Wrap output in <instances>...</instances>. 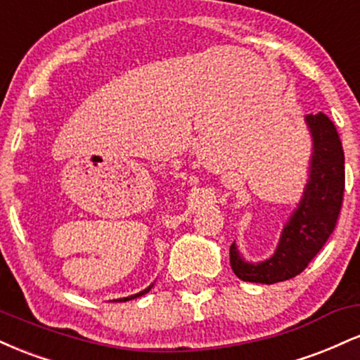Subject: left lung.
<instances>
[{"label": "left lung", "instance_id": "left-lung-1", "mask_svg": "<svg viewBox=\"0 0 360 360\" xmlns=\"http://www.w3.org/2000/svg\"><path fill=\"white\" fill-rule=\"evenodd\" d=\"M313 137L309 181L291 220L271 259L260 264L245 262L235 243L230 245V266L242 281L274 284L298 276L321 250L337 226L344 203L345 157L333 122L325 113L307 115Z\"/></svg>", "mask_w": 360, "mask_h": 360}]
</instances>
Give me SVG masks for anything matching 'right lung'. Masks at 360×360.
Listing matches in <instances>:
<instances>
[{"label":"right lung","mask_w":360,"mask_h":360,"mask_svg":"<svg viewBox=\"0 0 360 360\" xmlns=\"http://www.w3.org/2000/svg\"><path fill=\"white\" fill-rule=\"evenodd\" d=\"M150 288H152V286H148L147 289H143V291H142V292H139V295H134V296H128V298H122V300H115V301H128V300H134V298H139V296L146 295V292H148V291H150Z\"/></svg>","instance_id":"right-lung-1"}]
</instances>
